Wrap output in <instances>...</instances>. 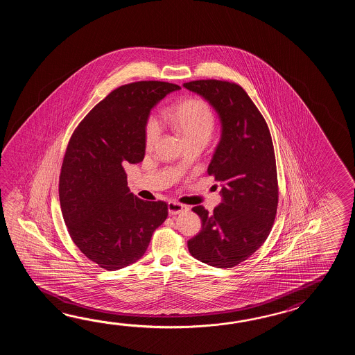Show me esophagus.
Returning <instances> with one entry per match:
<instances>
[{"instance_id": "1", "label": "esophagus", "mask_w": 355, "mask_h": 355, "mask_svg": "<svg viewBox=\"0 0 355 355\" xmlns=\"http://www.w3.org/2000/svg\"><path fill=\"white\" fill-rule=\"evenodd\" d=\"M167 208H168V214H171V216L179 214V213H182V211H189L188 205L179 203V202H175V200L168 202V204H167Z\"/></svg>"}]
</instances>
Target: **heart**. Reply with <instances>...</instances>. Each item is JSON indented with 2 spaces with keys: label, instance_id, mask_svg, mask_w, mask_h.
<instances>
[{
  "label": "heart",
  "instance_id": "heart-1",
  "mask_svg": "<svg viewBox=\"0 0 355 355\" xmlns=\"http://www.w3.org/2000/svg\"><path fill=\"white\" fill-rule=\"evenodd\" d=\"M168 118L174 128L187 144L194 141L208 142L216 125V116L211 105L203 98H189L174 106ZM159 136V124L155 116H150L144 127V144L150 150Z\"/></svg>",
  "mask_w": 355,
  "mask_h": 355
}]
</instances>
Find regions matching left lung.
<instances>
[{
  "mask_svg": "<svg viewBox=\"0 0 355 355\" xmlns=\"http://www.w3.org/2000/svg\"><path fill=\"white\" fill-rule=\"evenodd\" d=\"M184 87L217 112L222 133L208 174L222 182V203L211 214L202 205L200 232L188 241L196 260L234 268L257 251L272 231L278 208V178L272 136L264 116L241 86L199 80Z\"/></svg>",
  "mask_w": 355,
  "mask_h": 355,
  "instance_id": "1",
  "label": "left lung"
}]
</instances>
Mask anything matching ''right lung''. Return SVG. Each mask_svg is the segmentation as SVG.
<instances>
[{"label": "right lung", "mask_w": 355, "mask_h": 355, "mask_svg": "<svg viewBox=\"0 0 355 355\" xmlns=\"http://www.w3.org/2000/svg\"><path fill=\"white\" fill-rule=\"evenodd\" d=\"M175 83L139 81L112 91L78 124L60 176L68 234L85 257L118 270L144 257L152 234L167 218L165 202L130 193L123 165L144 157V127L152 107Z\"/></svg>", "instance_id": "obj_1"}]
</instances>
